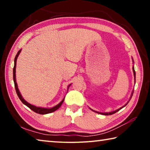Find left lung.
Segmentation results:
<instances>
[{
	"label": "left lung",
	"instance_id": "obj_1",
	"mask_svg": "<svg viewBox=\"0 0 150 150\" xmlns=\"http://www.w3.org/2000/svg\"><path fill=\"white\" fill-rule=\"evenodd\" d=\"M132 61H133V63H134V59H133V58H132ZM132 69H133V73H134V83H136V72H135V70H134V66H133V67H132ZM133 93H134V91H132V95H131V96H130V100H129V101L130 100V99H131V98H132V95H133ZM129 101L128 103H127L124 106H122L121 108H118V109H117V110H115V111H112V112H97V111H96V110H93V109H91V108H89L91 110H93V112H96V113H98V114H100V115H113V114H115V113H116V112H117L118 111H119L120 110V109H122V108H124V106H126V105H127V104H128V103H129Z\"/></svg>",
	"mask_w": 150,
	"mask_h": 150
}]
</instances>
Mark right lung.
I'll return each mask as SVG.
<instances>
[{"label":"right lung","instance_id":"add662e5","mask_svg":"<svg viewBox=\"0 0 150 150\" xmlns=\"http://www.w3.org/2000/svg\"><path fill=\"white\" fill-rule=\"evenodd\" d=\"M21 50H20L18 51V52L17 53V54L16 55V57L14 58V68H13V80H14V86H15V89H16V93H17V95L18 96L20 100L22 101V103L25 105L26 106H27L28 107L30 108L32 110H33L35 112H36L38 114H40V115H46V114H49L51 112H54L55 110H57L58 108H59L61 106H62V103H63V101H64L65 98H63V99L61 101V102L58 104V105H55V106H53L52 108H42V107H38V106H34L33 105H31V104L28 103L27 101L25 100L24 99V98L22 97V96L21 94L20 93V91L18 89V85H17V83H16V61L18 59V57L19 54H20V52H21ZM70 84L68 85L67 87V91L68 89H69V87L71 86Z\"/></svg>","mask_w":150,"mask_h":150}]
</instances>
